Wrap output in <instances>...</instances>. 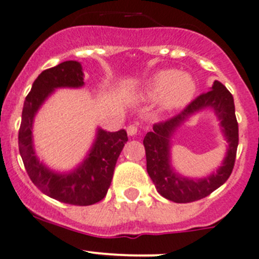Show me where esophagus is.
<instances>
[{
    "label": "esophagus",
    "instance_id": "1",
    "mask_svg": "<svg viewBox=\"0 0 259 259\" xmlns=\"http://www.w3.org/2000/svg\"><path fill=\"white\" fill-rule=\"evenodd\" d=\"M126 132H127V134L129 135H137L138 134V126L137 125H134V124H132V125H129V126L126 127Z\"/></svg>",
    "mask_w": 259,
    "mask_h": 259
}]
</instances>
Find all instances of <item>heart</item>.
I'll list each match as a JSON object with an SVG mask.
<instances>
[{"label": "heart", "instance_id": "1", "mask_svg": "<svg viewBox=\"0 0 259 259\" xmlns=\"http://www.w3.org/2000/svg\"><path fill=\"white\" fill-rule=\"evenodd\" d=\"M196 92V82L187 73H177L173 69L162 71L152 79L148 94L153 99L162 97L168 109H177L188 104Z\"/></svg>", "mask_w": 259, "mask_h": 259}]
</instances>
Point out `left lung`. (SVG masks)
Instances as JSON below:
<instances>
[{
    "mask_svg": "<svg viewBox=\"0 0 259 259\" xmlns=\"http://www.w3.org/2000/svg\"><path fill=\"white\" fill-rule=\"evenodd\" d=\"M205 107H212L222 120L223 130L230 143V149L225 163L217 174L204 180L193 181L180 178L170 169L169 138L172 130L181 122L191 113ZM238 132L239 130L235 117L233 95L224 84L218 81L212 84V90L192 100L180 114L153 125V130L147 133L143 144L147 155V172L158 192L167 200L178 204H187L209 196L217 188L224 185L232 175L239 143Z\"/></svg>",
    "mask_w": 259,
    "mask_h": 259,
    "instance_id": "obj_1",
    "label": "left lung"
}]
</instances>
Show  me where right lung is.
Segmentation results:
<instances>
[{
  "label": "right lung",
  "instance_id": "right-lung-1",
  "mask_svg": "<svg viewBox=\"0 0 259 259\" xmlns=\"http://www.w3.org/2000/svg\"><path fill=\"white\" fill-rule=\"evenodd\" d=\"M81 86H83V73L81 64L76 60L60 63L37 76L24 102L19 149L30 180L42 193L64 204L89 206L106 196L116 160L127 142L126 132L109 133L100 129L89 157L82 165L68 175L52 172L37 160L32 149L31 137L35 114L53 90Z\"/></svg>",
  "mask_w": 259,
  "mask_h": 259
}]
</instances>
